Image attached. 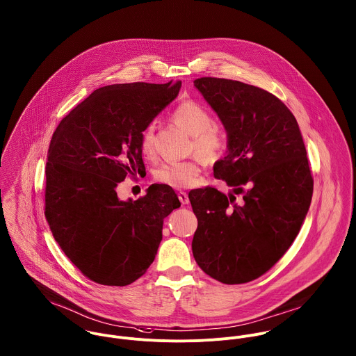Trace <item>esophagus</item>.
Returning <instances> with one entry per match:
<instances>
[{"label":"esophagus","mask_w":356,"mask_h":356,"mask_svg":"<svg viewBox=\"0 0 356 356\" xmlns=\"http://www.w3.org/2000/svg\"><path fill=\"white\" fill-rule=\"evenodd\" d=\"M177 197H179V200H180V202H181L183 205H187V204L190 202V200H188V195H187V193H184V191H179Z\"/></svg>","instance_id":"1"}]
</instances>
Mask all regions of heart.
I'll return each mask as SVG.
<instances>
[{
  "label": "heart",
  "instance_id": "heart-1",
  "mask_svg": "<svg viewBox=\"0 0 356 356\" xmlns=\"http://www.w3.org/2000/svg\"><path fill=\"white\" fill-rule=\"evenodd\" d=\"M172 121L193 136L195 151L205 159L212 161L224 149L227 138L224 131L212 122L209 110L194 100L181 102L172 113ZM140 151L145 158L154 155V127L148 125L140 135ZM201 172L198 158L161 165L154 179L172 188H187L195 184Z\"/></svg>",
  "mask_w": 356,
  "mask_h": 356
}]
</instances>
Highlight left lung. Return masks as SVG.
Returning <instances> with one entry per match:
<instances>
[{"label": "left lung", "instance_id": "1", "mask_svg": "<svg viewBox=\"0 0 356 356\" xmlns=\"http://www.w3.org/2000/svg\"><path fill=\"white\" fill-rule=\"evenodd\" d=\"M194 86L227 132L216 179L242 193L241 203L213 187L191 190L198 218L193 254L221 284L266 274L296 239L309 209L314 179L298 124L273 93L239 81L202 76Z\"/></svg>", "mask_w": 356, "mask_h": 356}]
</instances>
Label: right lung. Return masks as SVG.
<instances>
[{
    "label": "right lung",
    "instance_id": "right-lung-1",
    "mask_svg": "<svg viewBox=\"0 0 356 356\" xmlns=\"http://www.w3.org/2000/svg\"><path fill=\"white\" fill-rule=\"evenodd\" d=\"M176 83L96 89L66 115L48 149L45 217L55 241L90 281L127 286L155 259L163 218L180 207L172 187L151 184L121 201L118 183L145 172L140 135L179 95Z\"/></svg>",
    "mask_w": 356,
    "mask_h": 356
}]
</instances>
